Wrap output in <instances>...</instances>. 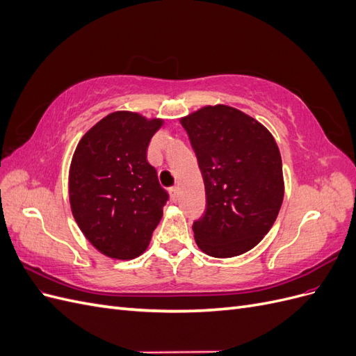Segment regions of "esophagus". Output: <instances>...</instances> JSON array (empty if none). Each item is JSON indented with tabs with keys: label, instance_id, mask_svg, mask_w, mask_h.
<instances>
[{
	"label": "esophagus",
	"instance_id": "1",
	"mask_svg": "<svg viewBox=\"0 0 356 356\" xmlns=\"http://www.w3.org/2000/svg\"><path fill=\"white\" fill-rule=\"evenodd\" d=\"M169 193H170V197H172V200H177V199H178L179 188L175 186V187H172V188L169 190Z\"/></svg>",
	"mask_w": 356,
	"mask_h": 356
}]
</instances>
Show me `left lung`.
I'll list each match as a JSON object with an SVG mask.
<instances>
[{
  "mask_svg": "<svg viewBox=\"0 0 356 356\" xmlns=\"http://www.w3.org/2000/svg\"><path fill=\"white\" fill-rule=\"evenodd\" d=\"M202 172L207 211L193 224L200 250L215 258L245 254L263 241L284 200L282 159L260 122L229 105L179 118Z\"/></svg>",
  "mask_w": 356,
  "mask_h": 356,
  "instance_id": "obj_1",
  "label": "left lung"
}]
</instances>
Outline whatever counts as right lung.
<instances>
[{
    "mask_svg": "<svg viewBox=\"0 0 356 356\" xmlns=\"http://www.w3.org/2000/svg\"><path fill=\"white\" fill-rule=\"evenodd\" d=\"M161 118L114 111L83 135L72 154L68 193L84 238L115 260L141 255L163 215L168 193L147 161Z\"/></svg>",
    "mask_w": 356,
    "mask_h": 356,
    "instance_id": "right-lung-1",
    "label": "right lung"
}]
</instances>
